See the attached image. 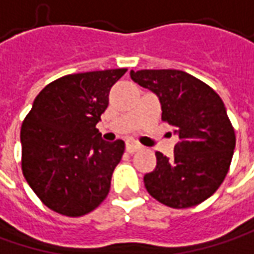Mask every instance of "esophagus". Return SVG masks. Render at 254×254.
Returning <instances> with one entry per match:
<instances>
[{
  "instance_id": "obj_1",
  "label": "esophagus",
  "mask_w": 254,
  "mask_h": 254,
  "mask_svg": "<svg viewBox=\"0 0 254 254\" xmlns=\"http://www.w3.org/2000/svg\"><path fill=\"white\" fill-rule=\"evenodd\" d=\"M141 148V146L135 141V140H133V138H128L127 141H126V150L128 151V153H134V151H137V150H140Z\"/></svg>"
}]
</instances>
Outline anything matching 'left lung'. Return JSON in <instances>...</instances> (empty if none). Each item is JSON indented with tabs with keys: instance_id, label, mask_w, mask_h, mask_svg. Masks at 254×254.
Segmentation results:
<instances>
[{
	"instance_id": "1",
	"label": "left lung",
	"mask_w": 254,
	"mask_h": 254,
	"mask_svg": "<svg viewBox=\"0 0 254 254\" xmlns=\"http://www.w3.org/2000/svg\"><path fill=\"white\" fill-rule=\"evenodd\" d=\"M134 83L159 97L161 119L179 137L169 159L144 176L147 191L173 209L193 207L223 183L236 146L224 103L207 84L180 70L130 71Z\"/></svg>"
}]
</instances>
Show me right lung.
<instances>
[{"mask_svg": "<svg viewBox=\"0 0 254 254\" xmlns=\"http://www.w3.org/2000/svg\"><path fill=\"white\" fill-rule=\"evenodd\" d=\"M126 68L70 74L50 83L21 127L22 173L47 207L78 217L110 191L124 141L107 143L95 128L108 94Z\"/></svg>", "mask_w": 254, "mask_h": 254, "instance_id": "add662e5", "label": "right lung"}]
</instances>
